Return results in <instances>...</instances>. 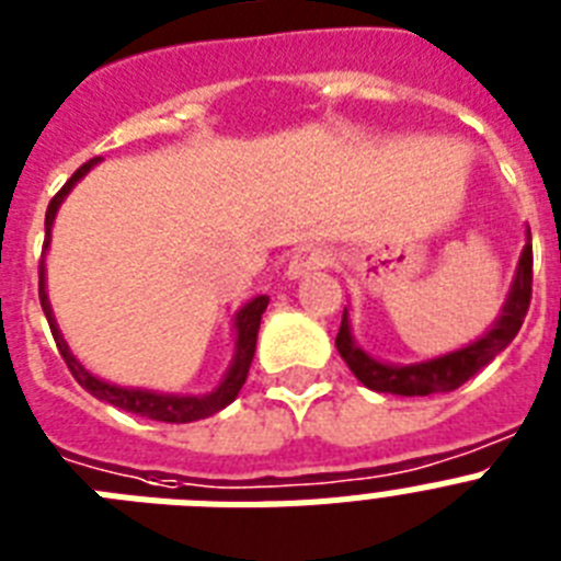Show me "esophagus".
Instances as JSON below:
<instances>
[{
    "label": "esophagus",
    "instance_id": "obj_1",
    "mask_svg": "<svg viewBox=\"0 0 561 561\" xmlns=\"http://www.w3.org/2000/svg\"><path fill=\"white\" fill-rule=\"evenodd\" d=\"M331 265V251H324L319 244H305L294 253V259L288 262V276L290 279H299L305 273L319 271V267Z\"/></svg>",
    "mask_w": 561,
    "mask_h": 561
}]
</instances>
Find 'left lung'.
Listing matches in <instances>:
<instances>
[{
	"label": "left lung",
	"mask_w": 561,
	"mask_h": 561,
	"mask_svg": "<svg viewBox=\"0 0 561 561\" xmlns=\"http://www.w3.org/2000/svg\"><path fill=\"white\" fill-rule=\"evenodd\" d=\"M530 282H534V251H530V230L528 244L519 256V267L513 276L511 294L505 299V308L493 322V328L477 342H470L468 347L436 359L416 362V365H390V362L374 359L370 353L362 351L353 342L351 319H347V308L342 313V328L336 333V351L345 359L353 376L359 379L365 388L379 390V393H397V397H431V393H448L465 385L473 374L488 365L496 353L505 351L513 342V336L519 333L522 322L528 317L530 308Z\"/></svg>",
	"instance_id": "left-lung-1"
}]
</instances>
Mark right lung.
Returning <instances> with one entry per match:
<instances>
[{"label": "right lung", "mask_w": 561, "mask_h": 561, "mask_svg": "<svg viewBox=\"0 0 561 561\" xmlns=\"http://www.w3.org/2000/svg\"><path fill=\"white\" fill-rule=\"evenodd\" d=\"M96 162L99 157L91 159V162H84L82 168H79L68 182H65L62 191L56 193L54 199H50L48 214H45V248H42V262H39V302H42V310H45V317H48L56 347H59V353H62L65 365H68V370L73 374V379H77V382L82 385L91 397L102 399V402L113 404V408H122V411L136 413V416L157 419V422H171V425H182V422H196V419L214 416V413L228 408V404L239 397V390H242L244 379H248L253 353H256L259 322H262V313H265L267 302H271L267 296H256V299H251V302L244 305L237 317H233V331H237L233 336H237V342H233V359H230L228 374H225L222 382L216 385L210 393H199V397L157 393V390H145V388H122V385H111L105 382V379H99V376H93L91 370L84 368L82 362L70 353L68 342H65L62 331H59V324H56L54 310H50V302H48V290H45V251H48V244H50V228H54L56 210H59V205H62L65 196L70 193V187L77 185L79 179L91 171Z\"/></svg>", "instance_id": "obj_1"}]
</instances>
